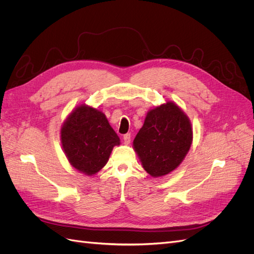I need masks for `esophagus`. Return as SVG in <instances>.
Returning a JSON list of instances; mask_svg holds the SVG:
<instances>
[{
    "label": "esophagus",
    "instance_id": "obj_1",
    "mask_svg": "<svg viewBox=\"0 0 254 254\" xmlns=\"http://www.w3.org/2000/svg\"><path fill=\"white\" fill-rule=\"evenodd\" d=\"M124 140H125V143L128 144L130 142V134L127 133L126 135H124Z\"/></svg>",
    "mask_w": 254,
    "mask_h": 254
}]
</instances>
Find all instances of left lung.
Masks as SVG:
<instances>
[{"mask_svg": "<svg viewBox=\"0 0 254 254\" xmlns=\"http://www.w3.org/2000/svg\"><path fill=\"white\" fill-rule=\"evenodd\" d=\"M192 141L190 121L176 103L168 101L147 113L134 139V148L152 177L170 174L180 165Z\"/></svg>", "mask_w": 254, "mask_h": 254, "instance_id": "left-lung-1", "label": "left lung"}]
</instances>
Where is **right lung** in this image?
<instances>
[{
	"label": "right lung",
	"instance_id": "add662e5",
	"mask_svg": "<svg viewBox=\"0 0 254 254\" xmlns=\"http://www.w3.org/2000/svg\"><path fill=\"white\" fill-rule=\"evenodd\" d=\"M64 152L73 167L92 176L109 160L120 139L102 112L81 105L65 119L61 128Z\"/></svg>",
	"mask_w": 254,
	"mask_h": 254
}]
</instances>
